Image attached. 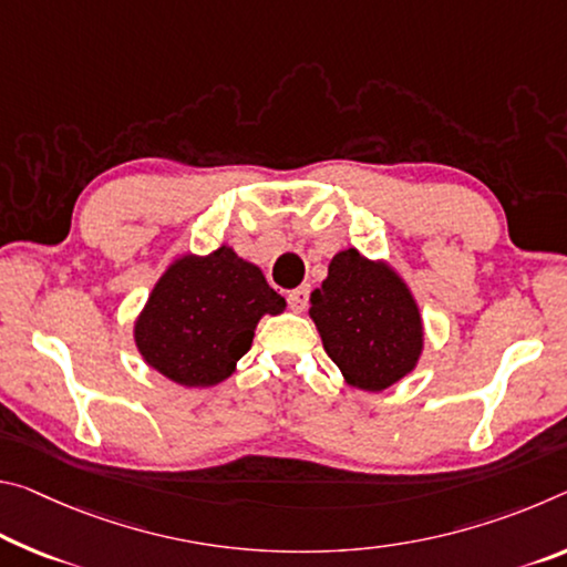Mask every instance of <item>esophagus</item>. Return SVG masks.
Masks as SVG:
<instances>
[{"mask_svg":"<svg viewBox=\"0 0 567 567\" xmlns=\"http://www.w3.org/2000/svg\"><path fill=\"white\" fill-rule=\"evenodd\" d=\"M308 300H310L308 285H302V287H298V290H292L290 295H287V305H290V310H295V312H302L305 308H308Z\"/></svg>","mask_w":567,"mask_h":567,"instance_id":"34e87169","label":"esophagus"}]
</instances>
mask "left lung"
Instances as JSON below:
<instances>
[{
    "instance_id": "left-lung-1",
    "label": "left lung",
    "mask_w": 567,
    "mask_h": 567,
    "mask_svg": "<svg viewBox=\"0 0 567 567\" xmlns=\"http://www.w3.org/2000/svg\"><path fill=\"white\" fill-rule=\"evenodd\" d=\"M310 318L330 361L363 391L401 381L421 355L424 332L409 287L358 249L338 251L328 280L310 295Z\"/></svg>"
}]
</instances>
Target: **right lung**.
Instances as JSON below:
<instances>
[{"mask_svg": "<svg viewBox=\"0 0 567 567\" xmlns=\"http://www.w3.org/2000/svg\"><path fill=\"white\" fill-rule=\"evenodd\" d=\"M285 310V298L259 267L229 247L171 265L136 322V346L166 379L196 389L229 379L262 316Z\"/></svg>", "mask_w": 567, "mask_h": 567, "instance_id": "obj_1", "label": "right lung"}]
</instances>
